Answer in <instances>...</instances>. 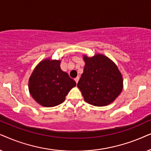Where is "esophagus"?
<instances>
[{
	"label": "esophagus",
	"instance_id": "obj_1",
	"mask_svg": "<svg viewBox=\"0 0 151 151\" xmlns=\"http://www.w3.org/2000/svg\"><path fill=\"white\" fill-rule=\"evenodd\" d=\"M79 77H76L75 79H74V81H76V83H78V81H79Z\"/></svg>",
	"mask_w": 151,
	"mask_h": 151
}]
</instances>
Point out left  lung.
Wrapping results in <instances>:
<instances>
[{"mask_svg": "<svg viewBox=\"0 0 151 151\" xmlns=\"http://www.w3.org/2000/svg\"><path fill=\"white\" fill-rule=\"evenodd\" d=\"M86 65L77 87L84 100L95 106L113 102L123 89V79L117 66L106 56H83Z\"/></svg>", "mask_w": 151, "mask_h": 151, "instance_id": "8db88e82", "label": "left lung"}]
</instances>
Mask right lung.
Instances as JSON below:
<instances>
[{"label":"right lung","mask_w":151,"mask_h":151,"mask_svg":"<svg viewBox=\"0 0 151 151\" xmlns=\"http://www.w3.org/2000/svg\"><path fill=\"white\" fill-rule=\"evenodd\" d=\"M61 61L46 59L40 62L29 79V93L40 105L54 107L65 101V96L77 83L62 71Z\"/></svg>","instance_id":"right-lung-1"}]
</instances>
